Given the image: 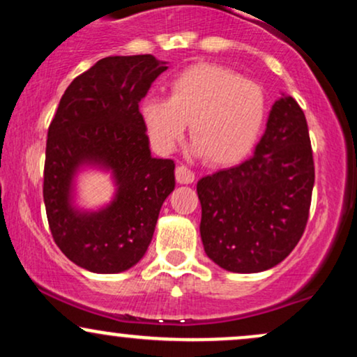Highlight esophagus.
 <instances>
[{
    "label": "esophagus",
    "instance_id": "34e87169",
    "mask_svg": "<svg viewBox=\"0 0 357 357\" xmlns=\"http://www.w3.org/2000/svg\"><path fill=\"white\" fill-rule=\"evenodd\" d=\"M176 181L179 184H190L195 181V173L186 166H178L176 167Z\"/></svg>",
    "mask_w": 357,
    "mask_h": 357
}]
</instances>
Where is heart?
Masks as SVG:
<instances>
[{
	"mask_svg": "<svg viewBox=\"0 0 357 357\" xmlns=\"http://www.w3.org/2000/svg\"><path fill=\"white\" fill-rule=\"evenodd\" d=\"M141 116L154 149L167 154L188 124L195 151L213 166H231L255 146L267 116L264 89L213 63L192 65L169 84V99L149 96Z\"/></svg>",
	"mask_w": 357,
	"mask_h": 357,
	"instance_id": "1",
	"label": "heart"
}]
</instances>
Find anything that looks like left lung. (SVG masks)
<instances>
[{
    "label": "left lung",
    "mask_w": 357,
    "mask_h": 357,
    "mask_svg": "<svg viewBox=\"0 0 357 357\" xmlns=\"http://www.w3.org/2000/svg\"><path fill=\"white\" fill-rule=\"evenodd\" d=\"M314 178L304 110L284 96L272 105L252 158L198 181L206 255L236 273L280 264L304 235Z\"/></svg>",
    "instance_id": "obj_1"
}]
</instances>
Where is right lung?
Segmentation results:
<instances>
[{
  "instance_id": "add662e5",
  "label": "right lung",
  "mask_w": 357,
  "mask_h": 357,
  "mask_svg": "<svg viewBox=\"0 0 357 357\" xmlns=\"http://www.w3.org/2000/svg\"><path fill=\"white\" fill-rule=\"evenodd\" d=\"M153 55L107 56L73 79L48 127L43 202L63 255L96 273L136 265L153 240L162 203L174 190V161L151 155L139 112L166 70ZM84 164L113 171L116 198L99 212L71 206V183Z\"/></svg>"
}]
</instances>
